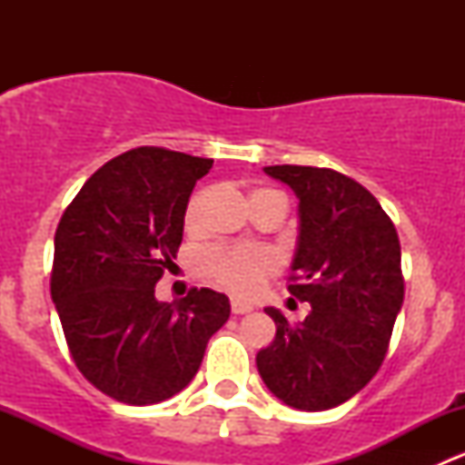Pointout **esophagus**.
<instances>
[{"instance_id":"1","label":"esophagus","mask_w":465,"mask_h":465,"mask_svg":"<svg viewBox=\"0 0 465 465\" xmlns=\"http://www.w3.org/2000/svg\"><path fill=\"white\" fill-rule=\"evenodd\" d=\"M254 311V306H252L250 302H245V299H232V312L233 315H245V312Z\"/></svg>"}]
</instances>
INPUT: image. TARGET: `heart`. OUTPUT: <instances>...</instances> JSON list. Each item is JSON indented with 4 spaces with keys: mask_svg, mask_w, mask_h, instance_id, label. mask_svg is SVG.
<instances>
[{
    "mask_svg": "<svg viewBox=\"0 0 465 465\" xmlns=\"http://www.w3.org/2000/svg\"><path fill=\"white\" fill-rule=\"evenodd\" d=\"M262 193V191H254ZM252 193V195H254ZM203 195H195L186 211V223L193 224L198 218ZM206 274L218 281L223 288L238 294H250L262 283L267 274L276 267V256L265 247H211L203 254Z\"/></svg>",
    "mask_w": 465,
    "mask_h": 465,
    "instance_id": "1",
    "label": "heart"
}]
</instances>
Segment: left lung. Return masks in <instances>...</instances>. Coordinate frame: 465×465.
Instances as JSON below:
<instances>
[{"label":"left lung","mask_w":465,"mask_h":465,"mask_svg":"<svg viewBox=\"0 0 465 465\" xmlns=\"http://www.w3.org/2000/svg\"><path fill=\"white\" fill-rule=\"evenodd\" d=\"M262 171L299 200L288 290L311 312L292 326L267 306L276 335L256 353V367L288 407L332 410L367 387L387 353L405 297L401 242L378 200L351 177L315 166Z\"/></svg>","instance_id":"8db88e82"}]
</instances>
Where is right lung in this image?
Returning a JSON list of instances; mask_svg holds the SVG:
<instances>
[{
	"label": "right lung",
	"mask_w": 465,
	"mask_h": 465,
	"mask_svg": "<svg viewBox=\"0 0 465 465\" xmlns=\"http://www.w3.org/2000/svg\"><path fill=\"white\" fill-rule=\"evenodd\" d=\"M211 166L175 150H128L89 177L55 229L51 299L72 358L125 405L180 393L232 312L209 288L177 303L154 297L180 250L191 191Z\"/></svg>",
	"instance_id": "1"
}]
</instances>
